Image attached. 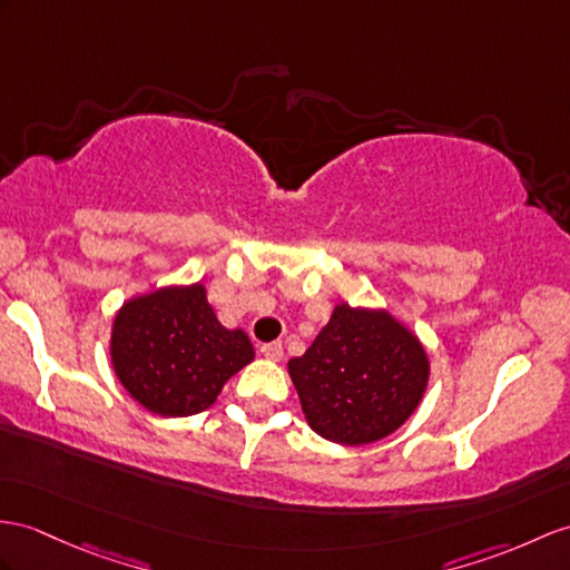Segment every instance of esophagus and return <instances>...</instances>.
I'll use <instances>...</instances> for the list:
<instances>
[{
    "label": "esophagus",
    "mask_w": 570,
    "mask_h": 570,
    "mask_svg": "<svg viewBox=\"0 0 570 570\" xmlns=\"http://www.w3.org/2000/svg\"><path fill=\"white\" fill-rule=\"evenodd\" d=\"M261 353L266 355L268 360H281V357H283V343H281V341L263 343V345H261Z\"/></svg>",
    "instance_id": "obj_1"
}]
</instances>
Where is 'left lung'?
Masks as SVG:
<instances>
[{"mask_svg":"<svg viewBox=\"0 0 570 570\" xmlns=\"http://www.w3.org/2000/svg\"><path fill=\"white\" fill-rule=\"evenodd\" d=\"M287 370L314 433L351 448L404 425L430 377L425 348L413 331L386 309H355L345 302Z\"/></svg>","mask_w":570,"mask_h":570,"instance_id":"left-lung-1","label":"left lung"}]
</instances>
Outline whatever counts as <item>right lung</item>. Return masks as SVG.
I'll list each match as a JSON object with an SVG mask.
<instances>
[{
    "instance_id": "obj_1",
    "label": "right lung",
    "mask_w": 570,
    "mask_h": 570,
    "mask_svg": "<svg viewBox=\"0 0 570 570\" xmlns=\"http://www.w3.org/2000/svg\"><path fill=\"white\" fill-rule=\"evenodd\" d=\"M110 360L147 411L180 419L215 404L222 386L254 360L242 328H225L205 287L171 285L128 299L114 318Z\"/></svg>"
}]
</instances>
